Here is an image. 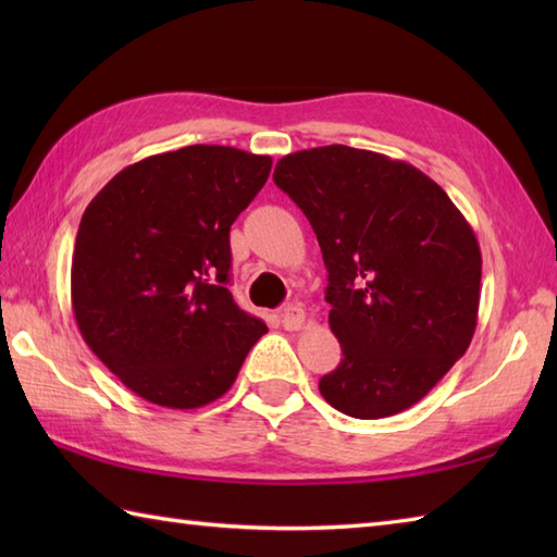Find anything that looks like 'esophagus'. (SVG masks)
I'll return each mask as SVG.
<instances>
[{
    "instance_id": "esophagus-1",
    "label": "esophagus",
    "mask_w": 557,
    "mask_h": 557,
    "mask_svg": "<svg viewBox=\"0 0 557 557\" xmlns=\"http://www.w3.org/2000/svg\"><path fill=\"white\" fill-rule=\"evenodd\" d=\"M304 318L306 313L299 304H287L280 309V321L285 330H299L304 325Z\"/></svg>"
}]
</instances>
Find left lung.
<instances>
[{
  "label": "left lung",
  "mask_w": 557,
  "mask_h": 557,
  "mask_svg": "<svg viewBox=\"0 0 557 557\" xmlns=\"http://www.w3.org/2000/svg\"><path fill=\"white\" fill-rule=\"evenodd\" d=\"M272 180L309 218L327 268L342 361L321 377V395L354 419L413 407L474 337V230L431 176L373 150L292 152Z\"/></svg>",
  "instance_id": "1"
}]
</instances>
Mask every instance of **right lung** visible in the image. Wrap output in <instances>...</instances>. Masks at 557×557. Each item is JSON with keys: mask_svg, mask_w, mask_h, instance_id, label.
I'll list each match as a JSON object with an SVG mask.
<instances>
[{"mask_svg": "<svg viewBox=\"0 0 557 557\" xmlns=\"http://www.w3.org/2000/svg\"><path fill=\"white\" fill-rule=\"evenodd\" d=\"M272 160L186 146L128 164L83 212L71 306L92 354L152 405L198 409L236 381L268 333L230 285V227Z\"/></svg>", "mask_w": 557, "mask_h": 557, "instance_id": "right-lung-1", "label": "right lung"}]
</instances>
